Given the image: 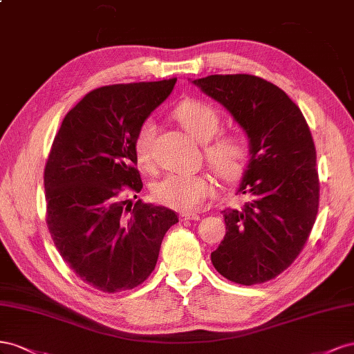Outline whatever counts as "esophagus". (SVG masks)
I'll list each match as a JSON object with an SVG mask.
<instances>
[{
  "mask_svg": "<svg viewBox=\"0 0 354 354\" xmlns=\"http://www.w3.org/2000/svg\"><path fill=\"white\" fill-rule=\"evenodd\" d=\"M183 221H198L200 215L198 214H189V212H184V214L179 215Z\"/></svg>",
  "mask_w": 354,
  "mask_h": 354,
  "instance_id": "obj_1",
  "label": "esophagus"
}]
</instances>
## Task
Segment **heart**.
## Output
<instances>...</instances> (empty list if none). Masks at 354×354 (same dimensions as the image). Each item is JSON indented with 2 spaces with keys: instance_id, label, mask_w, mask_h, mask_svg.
<instances>
[{
  "instance_id": "heart-1",
  "label": "heart",
  "mask_w": 354,
  "mask_h": 354,
  "mask_svg": "<svg viewBox=\"0 0 354 354\" xmlns=\"http://www.w3.org/2000/svg\"><path fill=\"white\" fill-rule=\"evenodd\" d=\"M175 117L187 132L205 144L214 138L221 126L216 111L210 105L191 99L179 104ZM156 120L145 118L139 124L133 138V153L140 167H149L153 160V138L156 133ZM206 157L216 174L225 180H233L243 170L246 148L243 140L234 135L215 138L206 147ZM214 183L206 175L167 174L153 184V194L158 203L167 207L193 212L203 206L205 200L214 194Z\"/></svg>"
}]
</instances>
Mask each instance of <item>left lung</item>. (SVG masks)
<instances>
[{"label": "left lung", "instance_id": "left-lung-1", "mask_svg": "<svg viewBox=\"0 0 354 354\" xmlns=\"http://www.w3.org/2000/svg\"><path fill=\"white\" fill-rule=\"evenodd\" d=\"M193 84L224 106L249 139L237 189L248 201L222 210L227 231L212 264L234 283H264L295 261L316 221L320 187L308 124L283 90L264 78L209 75Z\"/></svg>", "mask_w": 354, "mask_h": 354}]
</instances>
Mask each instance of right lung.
Segmentation results:
<instances>
[{
	"instance_id": "1",
	"label": "right lung",
	"mask_w": 354,
	"mask_h": 354,
	"mask_svg": "<svg viewBox=\"0 0 354 354\" xmlns=\"http://www.w3.org/2000/svg\"><path fill=\"white\" fill-rule=\"evenodd\" d=\"M176 78L99 87L65 115L44 169L47 227L60 257L99 290L133 289L156 268L178 215L129 203L142 189L133 138L165 102Z\"/></svg>"
}]
</instances>
